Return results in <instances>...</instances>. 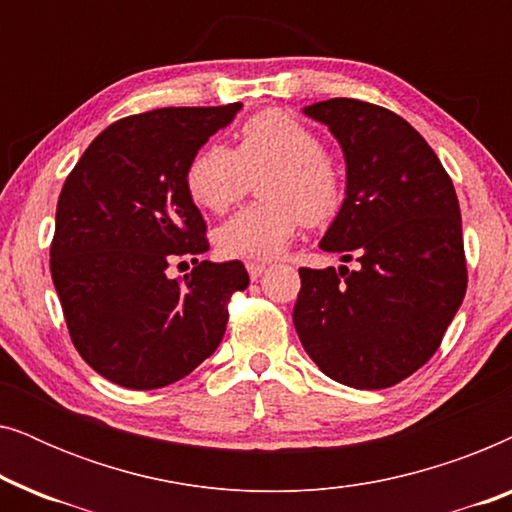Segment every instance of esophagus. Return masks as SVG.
<instances>
[{"mask_svg":"<svg viewBox=\"0 0 512 512\" xmlns=\"http://www.w3.org/2000/svg\"><path fill=\"white\" fill-rule=\"evenodd\" d=\"M265 268H268V263L263 261H247V272L251 279H258L265 272Z\"/></svg>","mask_w":512,"mask_h":512,"instance_id":"esophagus-1","label":"esophagus"}]
</instances>
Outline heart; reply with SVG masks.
I'll list each match as a JSON object with an SVG mask.
<instances>
[{
	"label": "heart",
	"mask_w": 512,
	"mask_h": 512,
	"mask_svg": "<svg viewBox=\"0 0 512 512\" xmlns=\"http://www.w3.org/2000/svg\"><path fill=\"white\" fill-rule=\"evenodd\" d=\"M261 174L258 195L263 200L216 228L214 240L223 256L282 254L303 223L324 226L345 202V177L324 153L321 137L282 109L247 118L237 130L233 151L221 144L202 146L186 167V191L198 207L223 214Z\"/></svg>",
	"instance_id": "obj_1"
}]
</instances>
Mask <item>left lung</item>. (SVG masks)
Returning <instances> with one entry per match:
<instances>
[{
    "label": "left lung",
    "mask_w": 512,
    "mask_h": 512,
    "mask_svg": "<svg viewBox=\"0 0 512 512\" xmlns=\"http://www.w3.org/2000/svg\"><path fill=\"white\" fill-rule=\"evenodd\" d=\"M347 163L342 209L319 247L347 265L300 268L293 326L331 380L387 389L436 354L466 293L461 212L450 174L394 111L333 97L303 109Z\"/></svg>",
    "instance_id": "left-lung-1"
}]
</instances>
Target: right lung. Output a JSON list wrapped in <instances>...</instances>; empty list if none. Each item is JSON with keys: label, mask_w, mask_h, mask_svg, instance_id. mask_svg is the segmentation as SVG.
<instances>
[{"label": "right lung", "mask_w": 512, "mask_h": 512, "mask_svg": "<svg viewBox=\"0 0 512 512\" xmlns=\"http://www.w3.org/2000/svg\"><path fill=\"white\" fill-rule=\"evenodd\" d=\"M242 104L165 107L111 123L62 186L51 277L69 338L95 373L160 389L193 373L226 333L228 300L249 286L240 261L209 263L207 223L186 167ZM181 257L184 280L166 270Z\"/></svg>", "instance_id": "obj_1"}]
</instances>
